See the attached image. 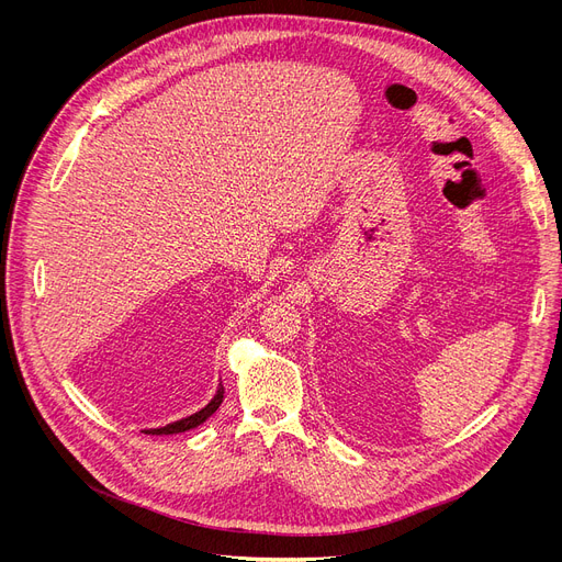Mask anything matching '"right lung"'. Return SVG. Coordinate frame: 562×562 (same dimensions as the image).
<instances>
[{"mask_svg": "<svg viewBox=\"0 0 562 562\" xmlns=\"http://www.w3.org/2000/svg\"><path fill=\"white\" fill-rule=\"evenodd\" d=\"M221 403H223V385L218 387L216 396H214L210 403H206L202 409H198L195 415L184 417V419H180V422H172V424H168V426H164V428H153V430H147V432H153V435H172V432H184V430H191V428L200 426L202 422L210 419V417L214 415V412L221 407Z\"/></svg>", "mask_w": 562, "mask_h": 562, "instance_id": "right-lung-1", "label": "right lung"}]
</instances>
